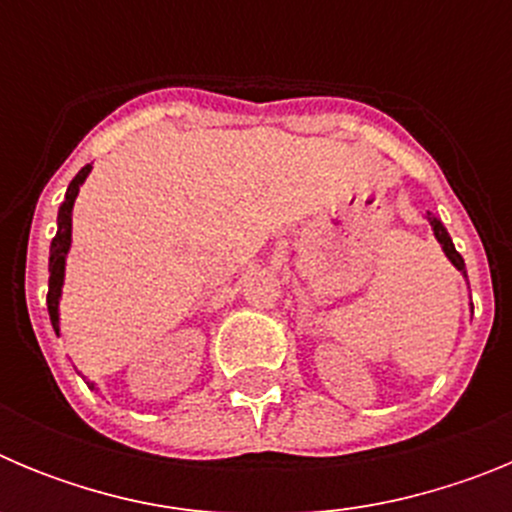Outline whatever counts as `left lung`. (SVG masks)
<instances>
[{
	"mask_svg": "<svg viewBox=\"0 0 512 512\" xmlns=\"http://www.w3.org/2000/svg\"><path fill=\"white\" fill-rule=\"evenodd\" d=\"M425 220L431 223L433 235H436V241L441 243L443 253H446V259L456 266V271H461V274L467 277V266H464V259H461V253L454 248V241H451V235H449V230H446V225L441 223V217H436L433 212H425Z\"/></svg>",
	"mask_w": 512,
	"mask_h": 512,
	"instance_id": "left-lung-1",
	"label": "left lung"
}]
</instances>
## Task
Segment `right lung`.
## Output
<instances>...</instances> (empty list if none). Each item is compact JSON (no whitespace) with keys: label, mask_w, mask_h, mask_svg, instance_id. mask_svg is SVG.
<instances>
[{"label":"right lung","mask_w":512,"mask_h":512,"mask_svg":"<svg viewBox=\"0 0 512 512\" xmlns=\"http://www.w3.org/2000/svg\"><path fill=\"white\" fill-rule=\"evenodd\" d=\"M92 164H87L79 174L71 179L69 189H66V200L58 207V230L56 238L51 241V259H48V271H51V279H48V315H51L53 330L56 336H61V295H63V282H66V259H69L71 251V215H74V202L79 197L81 184L87 182ZM89 387H94V382H89Z\"/></svg>","instance_id":"right-lung-1"}]
</instances>
